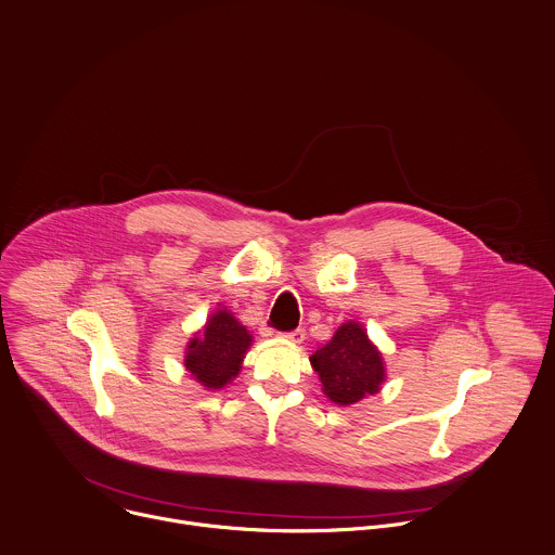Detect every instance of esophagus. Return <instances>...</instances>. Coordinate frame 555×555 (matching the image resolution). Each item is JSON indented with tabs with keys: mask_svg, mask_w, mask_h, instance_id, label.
Returning <instances> with one entry per match:
<instances>
[{
	"mask_svg": "<svg viewBox=\"0 0 555 555\" xmlns=\"http://www.w3.org/2000/svg\"><path fill=\"white\" fill-rule=\"evenodd\" d=\"M283 337H287L289 341H294V344H300L302 339H305V328L302 326H298V328H294V331H285L283 333Z\"/></svg>",
	"mask_w": 555,
	"mask_h": 555,
	"instance_id": "esophagus-1",
	"label": "esophagus"
}]
</instances>
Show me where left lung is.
Segmentation results:
<instances>
[{
  "instance_id": "obj_1",
  "label": "left lung",
  "mask_w": 555,
  "mask_h": 555,
  "mask_svg": "<svg viewBox=\"0 0 555 555\" xmlns=\"http://www.w3.org/2000/svg\"><path fill=\"white\" fill-rule=\"evenodd\" d=\"M324 395L337 405H352L384 384L382 352L357 322L341 324L333 339L311 354Z\"/></svg>"
}]
</instances>
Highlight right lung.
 I'll list each match as a JSON object with an SVG mask.
<instances>
[{
    "mask_svg": "<svg viewBox=\"0 0 555 555\" xmlns=\"http://www.w3.org/2000/svg\"><path fill=\"white\" fill-rule=\"evenodd\" d=\"M250 341L246 326L220 309L209 318L205 331L190 341L184 365L205 388L220 390L240 373Z\"/></svg>",
    "mask_w": 555,
    "mask_h": 555,
    "instance_id": "add662e5",
    "label": "right lung"
}]
</instances>
